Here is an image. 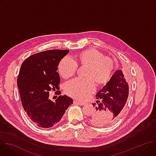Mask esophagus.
Returning a JSON list of instances; mask_svg holds the SVG:
<instances>
[{"instance_id": "esophagus-1", "label": "esophagus", "mask_w": 156, "mask_h": 156, "mask_svg": "<svg viewBox=\"0 0 156 156\" xmlns=\"http://www.w3.org/2000/svg\"><path fill=\"white\" fill-rule=\"evenodd\" d=\"M74 103H75V104H77L78 105H84V104H85V103L84 102H78V101H74V102H73Z\"/></svg>"}]
</instances>
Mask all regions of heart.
<instances>
[{
	"mask_svg": "<svg viewBox=\"0 0 156 156\" xmlns=\"http://www.w3.org/2000/svg\"><path fill=\"white\" fill-rule=\"evenodd\" d=\"M78 65L86 66V78H76L66 84L65 91L70 96L80 101L87 98L95 90L98 84L107 83L112 77L115 67L114 60L106 57L95 49L82 51L76 56V60L66 56L59 62L58 69L65 79L72 77L76 73Z\"/></svg>",
	"mask_w": 156,
	"mask_h": 156,
	"instance_id": "heart-1",
	"label": "heart"
}]
</instances>
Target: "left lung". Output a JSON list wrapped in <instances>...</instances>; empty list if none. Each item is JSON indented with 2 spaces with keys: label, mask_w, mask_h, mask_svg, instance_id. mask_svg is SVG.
I'll return each instance as SVG.
<instances>
[{
  "label": "left lung",
  "mask_w": 156,
  "mask_h": 156,
  "mask_svg": "<svg viewBox=\"0 0 156 156\" xmlns=\"http://www.w3.org/2000/svg\"><path fill=\"white\" fill-rule=\"evenodd\" d=\"M129 86L123 72L117 70L96 94L97 101L91 122L98 126L115 123L123 114L128 97Z\"/></svg>",
  "instance_id": "1"
}]
</instances>
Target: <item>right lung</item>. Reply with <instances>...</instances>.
<instances>
[{"label":"right lung","mask_w":156,"mask_h":156,"mask_svg":"<svg viewBox=\"0 0 156 156\" xmlns=\"http://www.w3.org/2000/svg\"><path fill=\"white\" fill-rule=\"evenodd\" d=\"M69 50H49L34 54L21 64L17 79L22 105L28 117L38 126L50 128L62 119L73 99L59 96L55 102L49 99L51 91L60 95V76L57 70Z\"/></svg>","instance_id":"right-lung-1"}]
</instances>
